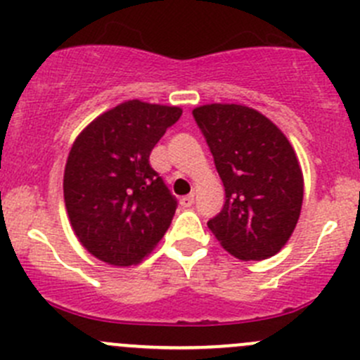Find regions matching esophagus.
I'll list each match as a JSON object with an SVG mask.
<instances>
[{"label": "esophagus", "instance_id": "obj_1", "mask_svg": "<svg viewBox=\"0 0 360 360\" xmlns=\"http://www.w3.org/2000/svg\"><path fill=\"white\" fill-rule=\"evenodd\" d=\"M193 202H195V197L193 195H186V197H183L179 200V204H181V207H191V205H193Z\"/></svg>", "mask_w": 360, "mask_h": 360}]
</instances>
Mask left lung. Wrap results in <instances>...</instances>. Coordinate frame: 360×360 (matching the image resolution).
<instances>
[{
    "instance_id": "8db88e82",
    "label": "left lung",
    "mask_w": 360,
    "mask_h": 360,
    "mask_svg": "<svg viewBox=\"0 0 360 360\" xmlns=\"http://www.w3.org/2000/svg\"><path fill=\"white\" fill-rule=\"evenodd\" d=\"M221 183L225 205L207 226L239 260H265L290 239L304 179L283 131L258 110L237 103L193 109Z\"/></svg>"
}]
</instances>
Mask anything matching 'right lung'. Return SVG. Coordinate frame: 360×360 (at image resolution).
<instances>
[{"mask_svg":"<svg viewBox=\"0 0 360 360\" xmlns=\"http://www.w3.org/2000/svg\"><path fill=\"white\" fill-rule=\"evenodd\" d=\"M181 114L179 107L128 100L77 135L63 195L73 233L98 260L139 264L165 236L177 202L149 155Z\"/></svg>","mask_w":360,"mask_h":360,"instance_id":"right-lung-1","label":"right lung"}]
</instances>
